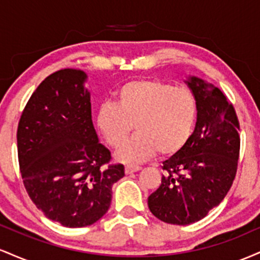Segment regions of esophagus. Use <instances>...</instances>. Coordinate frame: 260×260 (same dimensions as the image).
<instances>
[{
	"label": "esophagus",
	"instance_id": "obj_1",
	"mask_svg": "<svg viewBox=\"0 0 260 260\" xmlns=\"http://www.w3.org/2000/svg\"><path fill=\"white\" fill-rule=\"evenodd\" d=\"M140 170V168L139 166H126V169H124V172H126V175H131V174H133V172H137V171H139Z\"/></svg>",
	"mask_w": 260,
	"mask_h": 260
}]
</instances>
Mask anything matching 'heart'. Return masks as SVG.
I'll return each instance as SVG.
<instances>
[{
	"mask_svg": "<svg viewBox=\"0 0 260 260\" xmlns=\"http://www.w3.org/2000/svg\"><path fill=\"white\" fill-rule=\"evenodd\" d=\"M115 104L103 103L96 127L111 148H119L132 132L139 133L116 154L126 164H140L159 151L178 154L194 132L198 103L187 86H174L161 79H134L115 94Z\"/></svg>",
	"mask_w": 260,
	"mask_h": 260,
	"instance_id": "obj_1",
	"label": "heart"
}]
</instances>
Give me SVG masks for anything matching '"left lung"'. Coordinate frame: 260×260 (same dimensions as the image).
<instances>
[{
    "mask_svg": "<svg viewBox=\"0 0 260 260\" xmlns=\"http://www.w3.org/2000/svg\"><path fill=\"white\" fill-rule=\"evenodd\" d=\"M198 103L192 138L162 162L160 187L148 198L154 216L189 225L219 205L234 183L240 156V122L219 88L192 77L187 82Z\"/></svg>",
    "mask_w": 260,
    "mask_h": 260,
    "instance_id": "obj_1",
    "label": "left lung"
}]
</instances>
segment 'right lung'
Segmentation results:
<instances>
[{
    "label": "right lung",
    "mask_w": 260,
    "mask_h": 260,
    "mask_svg": "<svg viewBox=\"0 0 260 260\" xmlns=\"http://www.w3.org/2000/svg\"><path fill=\"white\" fill-rule=\"evenodd\" d=\"M83 71L59 70L32 92L17 129L18 161L29 197L50 220L84 228L109 210L122 164L100 144Z\"/></svg>",
    "instance_id": "1"
}]
</instances>
